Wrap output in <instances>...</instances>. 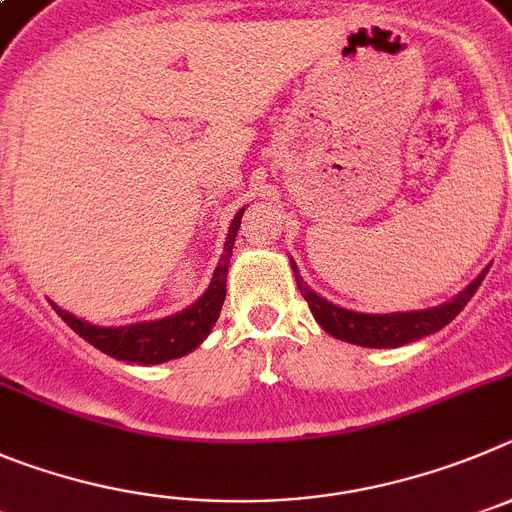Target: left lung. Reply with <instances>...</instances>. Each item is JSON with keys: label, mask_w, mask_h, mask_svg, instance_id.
Returning a JSON list of instances; mask_svg holds the SVG:
<instances>
[{"label": "left lung", "mask_w": 512, "mask_h": 512, "mask_svg": "<svg viewBox=\"0 0 512 512\" xmlns=\"http://www.w3.org/2000/svg\"><path fill=\"white\" fill-rule=\"evenodd\" d=\"M293 265V260H290ZM490 270V267H487ZM485 273L480 278L469 283L467 288L459 293L454 301L444 303L439 308H428V311H408V313H390V316H380V313H357V311H347V308H339L334 303L324 301L321 296H316L303 278L298 275L296 265H293V273H296V283L298 290H301V296L306 298L308 308H311L313 319L319 321L321 329L326 334L336 336V339H342V342L349 344H359V347H372V349H382V347H400V344L416 342L421 336L434 334V331L444 329L451 319H457L459 311L469 303V298L477 293L480 283L485 280Z\"/></svg>", "instance_id": "left-lung-1"}]
</instances>
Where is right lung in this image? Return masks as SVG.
I'll return each instance as SVG.
<instances>
[{"label":"right lung","mask_w":512,"mask_h":512,"mask_svg":"<svg viewBox=\"0 0 512 512\" xmlns=\"http://www.w3.org/2000/svg\"><path fill=\"white\" fill-rule=\"evenodd\" d=\"M245 209L239 211L232 219V227L227 234V245H224L222 262L216 265L214 280H211L209 290L199 301L193 303L186 311L168 316L160 321H147V324H132V326H119V329H104V326L86 324V321L76 319L68 311L58 308L53 303L55 313L76 331L81 339L94 344L99 352L109 354L122 362H137V365H160L168 359H176L188 354L191 349L199 347L211 331V326L219 319V311L227 298V270H229V257H232L234 237H237L239 222H242Z\"/></svg>","instance_id":"add662e5"}]
</instances>
